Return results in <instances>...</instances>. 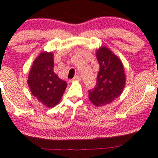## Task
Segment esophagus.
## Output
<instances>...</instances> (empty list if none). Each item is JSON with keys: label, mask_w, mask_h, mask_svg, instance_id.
Instances as JSON below:
<instances>
[{"label": "esophagus", "mask_w": 158, "mask_h": 158, "mask_svg": "<svg viewBox=\"0 0 158 158\" xmlns=\"http://www.w3.org/2000/svg\"><path fill=\"white\" fill-rule=\"evenodd\" d=\"M80 80H81V77H80V76H79V75H76V76H75L73 79H71L70 82H73V81H80Z\"/></svg>", "instance_id": "obj_1"}]
</instances>
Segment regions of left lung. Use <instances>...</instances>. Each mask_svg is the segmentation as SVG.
Wrapping results in <instances>:
<instances>
[{
    "label": "left lung",
    "mask_w": 158,
    "mask_h": 158,
    "mask_svg": "<svg viewBox=\"0 0 158 158\" xmlns=\"http://www.w3.org/2000/svg\"><path fill=\"white\" fill-rule=\"evenodd\" d=\"M96 57L100 69L96 87L89 91V98L94 105L99 107L110 104L122 94L126 75L122 61L108 48L102 46L98 49Z\"/></svg>",
    "instance_id": "left-lung-1"
}]
</instances>
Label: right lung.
Returning <instances> with one entry per match:
<instances>
[{"label":"right lung","instance_id":"right-lung-1","mask_svg":"<svg viewBox=\"0 0 158 158\" xmlns=\"http://www.w3.org/2000/svg\"><path fill=\"white\" fill-rule=\"evenodd\" d=\"M31 94L47 107H55L66 90V82L54 72V54L43 51L35 58L27 81Z\"/></svg>","mask_w":158,"mask_h":158}]
</instances>
